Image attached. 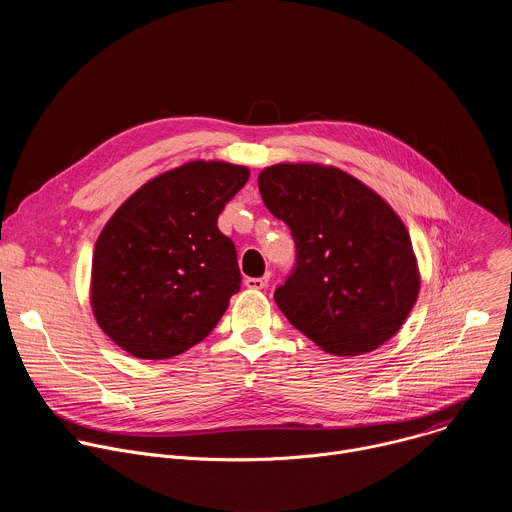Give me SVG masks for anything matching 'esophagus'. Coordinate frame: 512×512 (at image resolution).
Masks as SVG:
<instances>
[{
    "mask_svg": "<svg viewBox=\"0 0 512 512\" xmlns=\"http://www.w3.org/2000/svg\"><path fill=\"white\" fill-rule=\"evenodd\" d=\"M267 283H269V275H263V277H247V279H245V285H247L249 289H263V287H267Z\"/></svg>",
    "mask_w": 512,
    "mask_h": 512,
    "instance_id": "1",
    "label": "esophagus"
}]
</instances>
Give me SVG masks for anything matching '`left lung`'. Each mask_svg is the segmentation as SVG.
<instances>
[{"instance_id": "left-lung-1", "label": "left lung", "mask_w": 512, "mask_h": 512, "mask_svg": "<svg viewBox=\"0 0 512 512\" xmlns=\"http://www.w3.org/2000/svg\"><path fill=\"white\" fill-rule=\"evenodd\" d=\"M257 182L296 243V265L273 294L289 324L338 356L393 338L419 294L411 239L395 210L360 180L320 164H277Z\"/></svg>"}]
</instances>
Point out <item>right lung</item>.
Wrapping results in <instances>:
<instances>
[{"mask_svg":"<svg viewBox=\"0 0 512 512\" xmlns=\"http://www.w3.org/2000/svg\"><path fill=\"white\" fill-rule=\"evenodd\" d=\"M247 180L245 166L190 162L143 184L111 216L95 245L91 304L125 352L172 358L223 318L241 271L216 223Z\"/></svg>","mask_w":512,"mask_h":512,"instance_id":"add662e5","label":"right lung"}]
</instances>
